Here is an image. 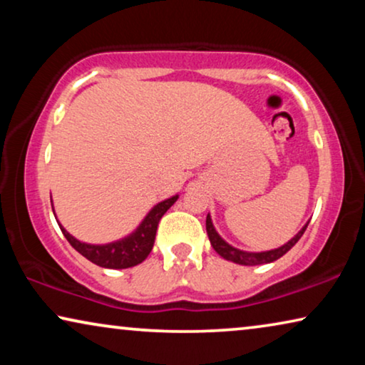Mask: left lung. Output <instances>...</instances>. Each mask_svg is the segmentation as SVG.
Returning a JSON list of instances; mask_svg holds the SVG:
<instances>
[{
  "label": "left lung",
  "mask_w": 365,
  "mask_h": 365,
  "mask_svg": "<svg viewBox=\"0 0 365 365\" xmlns=\"http://www.w3.org/2000/svg\"><path fill=\"white\" fill-rule=\"evenodd\" d=\"M307 224L296 234V236L291 239V241L284 244V246L272 249V251H264V252H247V251H241V249L232 247L231 244H227L216 232V229H214V226H212L211 216H209V214L206 217V231H207L209 241H211V246L214 247V251H216L221 257L226 259V261H232L236 264H241V266H259V264H267V262L277 261V259L282 257L284 254L289 251V249H292L294 244H296L299 239L302 237L304 231L307 229Z\"/></svg>",
  "instance_id": "left-lung-1"
}]
</instances>
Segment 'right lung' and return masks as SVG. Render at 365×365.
I'll return each instance as SVG.
<instances>
[{"mask_svg": "<svg viewBox=\"0 0 365 365\" xmlns=\"http://www.w3.org/2000/svg\"><path fill=\"white\" fill-rule=\"evenodd\" d=\"M179 196H173L166 199V201L159 202L154 206L144 221L139 224V227L133 234H129L128 237L119 239L116 242L109 244H86L78 241L76 237H73L61 224V231L64 237L68 239V242L76 249V251L91 261L93 264L108 269H128L133 266L141 264L144 259L149 256L151 249L154 246V237H156L158 224L161 221V217L166 214L169 207L178 201ZM53 206V204H51Z\"/></svg>", "mask_w": 365, "mask_h": 365, "instance_id": "add662e5", "label": "right lung"}]
</instances>
